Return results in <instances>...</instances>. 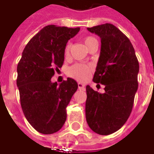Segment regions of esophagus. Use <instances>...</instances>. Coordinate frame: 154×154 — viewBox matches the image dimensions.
<instances>
[{
  "instance_id": "obj_1",
  "label": "esophagus",
  "mask_w": 154,
  "mask_h": 154,
  "mask_svg": "<svg viewBox=\"0 0 154 154\" xmlns=\"http://www.w3.org/2000/svg\"><path fill=\"white\" fill-rule=\"evenodd\" d=\"M77 85H78V89H79V90H85V85H84V84H82V83L79 82V83L77 84Z\"/></svg>"
}]
</instances>
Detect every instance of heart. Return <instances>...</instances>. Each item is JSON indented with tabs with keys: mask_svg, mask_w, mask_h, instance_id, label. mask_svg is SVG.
Returning a JSON list of instances; mask_svg holds the SVG:
<instances>
[{
	"mask_svg": "<svg viewBox=\"0 0 154 154\" xmlns=\"http://www.w3.org/2000/svg\"><path fill=\"white\" fill-rule=\"evenodd\" d=\"M83 43L85 46L87 48L88 50H90L93 47H98V40L93 36H86L83 38ZM70 51V43H67L64 48V54L69 55ZM93 66L91 64H82V63H78V64H73L69 69V74L70 77L72 78L80 81V82H85L88 79L90 76V72L92 71Z\"/></svg>",
	"mask_w": 154,
	"mask_h": 154,
	"instance_id": "1",
	"label": "heart"
}]
</instances>
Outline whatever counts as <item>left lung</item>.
<instances>
[{"instance_id":"8db88e82","label":"left lung","mask_w":154,"mask_h":154,"mask_svg":"<svg viewBox=\"0 0 154 154\" xmlns=\"http://www.w3.org/2000/svg\"><path fill=\"white\" fill-rule=\"evenodd\" d=\"M101 38V51L93 81L105 85L104 94L86 86L85 117L99 135L118 131L132 112L137 88L139 62L132 43L111 23L87 28Z\"/></svg>"}]
</instances>
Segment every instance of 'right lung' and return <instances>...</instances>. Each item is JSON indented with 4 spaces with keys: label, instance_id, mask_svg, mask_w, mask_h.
I'll return each instance as SVG.
<instances>
[{
    "label": "right lung",
    "instance_id": "add662e5",
    "mask_svg": "<svg viewBox=\"0 0 154 154\" xmlns=\"http://www.w3.org/2000/svg\"><path fill=\"white\" fill-rule=\"evenodd\" d=\"M79 30L56 25L43 27L26 44L17 64L22 111L30 125L43 134H52L63 127L67 106L78 87L69 77L60 85L51 78L64 64L66 43Z\"/></svg>",
    "mask_w": 154,
    "mask_h": 154
}]
</instances>
